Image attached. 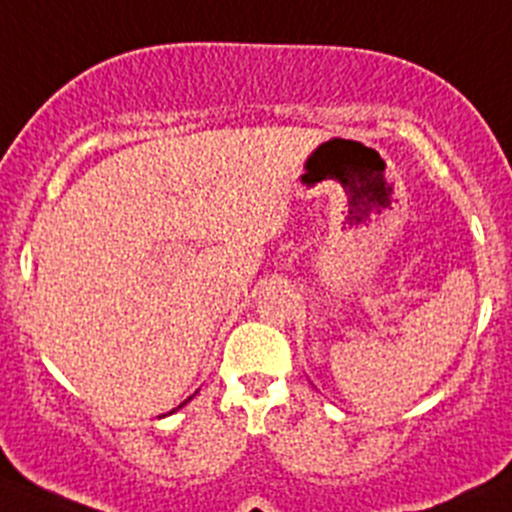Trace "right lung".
Segmentation results:
<instances>
[{
  "mask_svg": "<svg viewBox=\"0 0 512 512\" xmlns=\"http://www.w3.org/2000/svg\"><path fill=\"white\" fill-rule=\"evenodd\" d=\"M186 402H188V399H186ZM186 402H183V405H186ZM183 405H180V407H183Z\"/></svg>",
  "mask_w": 512,
  "mask_h": 512,
  "instance_id": "1",
  "label": "right lung"
}]
</instances>
